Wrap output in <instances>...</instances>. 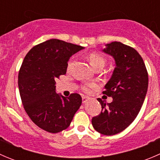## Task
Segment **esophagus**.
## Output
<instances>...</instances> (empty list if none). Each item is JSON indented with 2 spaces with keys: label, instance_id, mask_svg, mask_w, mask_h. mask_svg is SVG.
Here are the masks:
<instances>
[{
  "label": "esophagus",
  "instance_id": "esophagus-1",
  "mask_svg": "<svg viewBox=\"0 0 160 160\" xmlns=\"http://www.w3.org/2000/svg\"><path fill=\"white\" fill-rule=\"evenodd\" d=\"M90 100L89 98H87V97H82V101L83 103H87Z\"/></svg>",
  "mask_w": 160,
  "mask_h": 160
}]
</instances>
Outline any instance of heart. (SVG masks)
<instances>
[{
    "label": "heart",
    "instance_id": "1",
    "mask_svg": "<svg viewBox=\"0 0 160 160\" xmlns=\"http://www.w3.org/2000/svg\"><path fill=\"white\" fill-rule=\"evenodd\" d=\"M88 59H89L90 64L98 70L102 69L105 64V59L101 55L97 52L90 53L88 55ZM74 63H75V59L72 58L69 60L68 63H67V70L70 71L73 67ZM98 85L96 83H86L80 86V89L84 93H90L93 91V90L98 88Z\"/></svg>",
    "mask_w": 160,
    "mask_h": 160
}]
</instances>
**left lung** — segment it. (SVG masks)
I'll return each instance as SVG.
<instances>
[{"label":"left lung","instance_id":"obj_1","mask_svg":"<svg viewBox=\"0 0 160 160\" xmlns=\"http://www.w3.org/2000/svg\"><path fill=\"white\" fill-rule=\"evenodd\" d=\"M103 51L115 59L116 67L103 91L113 101L106 104L98 98L102 109L93 117L92 125L102 135H113L128 128L137 117L146 98L149 77L142 58L134 48L113 42Z\"/></svg>","mask_w":160,"mask_h":160}]
</instances>
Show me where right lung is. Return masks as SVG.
I'll return each mask as SVG.
<instances>
[{"label":"right lung","mask_w":160,"mask_h":160,"mask_svg":"<svg viewBox=\"0 0 160 160\" xmlns=\"http://www.w3.org/2000/svg\"><path fill=\"white\" fill-rule=\"evenodd\" d=\"M83 47L62 40L49 39L27 53L18 72L21 99L31 120L42 129L57 133L70 126L81 105L77 93L69 98L56 92V80L65 75L67 62Z\"/></svg>","instance_id":"obj_1"}]
</instances>
